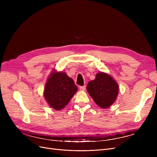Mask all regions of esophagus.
<instances>
[{
  "mask_svg": "<svg viewBox=\"0 0 157 157\" xmlns=\"http://www.w3.org/2000/svg\"><path fill=\"white\" fill-rule=\"evenodd\" d=\"M80 90H85V89H86V86H80L79 87Z\"/></svg>",
  "mask_w": 157,
  "mask_h": 157,
  "instance_id": "obj_1",
  "label": "esophagus"
}]
</instances>
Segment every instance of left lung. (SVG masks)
Masks as SVG:
<instances>
[{
	"label": "left lung",
	"instance_id": "obj_1",
	"mask_svg": "<svg viewBox=\"0 0 157 157\" xmlns=\"http://www.w3.org/2000/svg\"><path fill=\"white\" fill-rule=\"evenodd\" d=\"M86 90L98 106L106 109L115 101L119 88L110 75L100 72L96 75V78L88 82Z\"/></svg>",
	"mask_w": 157,
	"mask_h": 157
}]
</instances>
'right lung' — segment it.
I'll return each mask as SVG.
<instances>
[{
  "instance_id": "right-lung-1",
  "label": "right lung",
  "mask_w": 157,
  "mask_h": 157,
  "mask_svg": "<svg viewBox=\"0 0 157 157\" xmlns=\"http://www.w3.org/2000/svg\"><path fill=\"white\" fill-rule=\"evenodd\" d=\"M77 89L73 80L65 73L54 71L47 80L44 97L51 107L61 110L67 105Z\"/></svg>"
}]
</instances>
